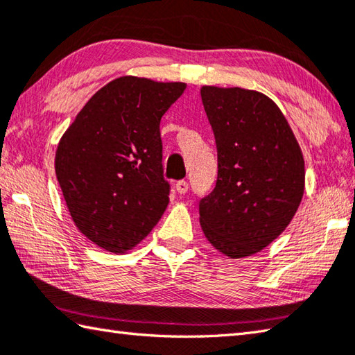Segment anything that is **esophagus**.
<instances>
[{
    "instance_id": "obj_1",
    "label": "esophagus",
    "mask_w": 355,
    "mask_h": 355,
    "mask_svg": "<svg viewBox=\"0 0 355 355\" xmlns=\"http://www.w3.org/2000/svg\"><path fill=\"white\" fill-rule=\"evenodd\" d=\"M175 189L179 195H185V193L189 191V182H187V180H179V182H176Z\"/></svg>"
}]
</instances>
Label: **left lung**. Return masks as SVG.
<instances>
[{
	"label": "left lung",
	"instance_id": "1",
	"mask_svg": "<svg viewBox=\"0 0 355 355\" xmlns=\"http://www.w3.org/2000/svg\"><path fill=\"white\" fill-rule=\"evenodd\" d=\"M200 97L218 148V180L199 202L200 227L223 255H255L282 235L302 202V148L263 92L202 86Z\"/></svg>",
	"mask_w": 355,
	"mask_h": 355
}]
</instances>
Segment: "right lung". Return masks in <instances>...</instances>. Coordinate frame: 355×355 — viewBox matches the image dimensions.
<instances>
[{
    "instance_id": "right-lung-1",
    "label": "right lung",
    "mask_w": 355,
    "mask_h": 355,
    "mask_svg": "<svg viewBox=\"0 0 355 355\" xmlns=\"http://www.w3.org/2000/svg\"><path fill=\"white\" fill-rule=\"evenodd\" d=\"M182 82L125 76L98 89L64 131L55 175L77 229L111 253L150 235L168 205L160 119Z\"/></svg>"
}]
</instances>
